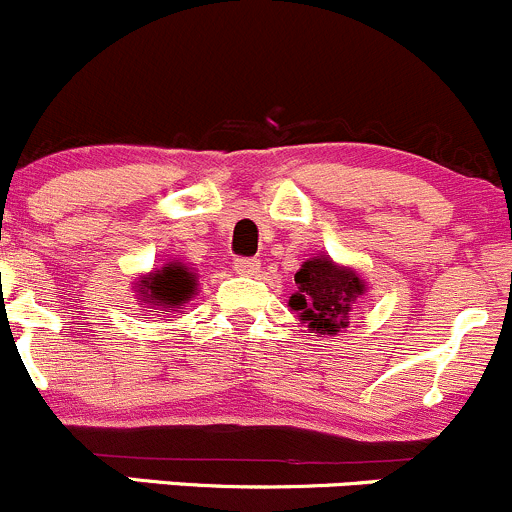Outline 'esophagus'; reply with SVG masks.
<instances>
[{"instance_id": "obj_1", "label": "esophagus", "mask_w": 512, "mask_h": 512, "mask_svg": "<svg viewBox=\"0 0 512 512\" xmlns=\"http://www.w3.org/2000/svg\"><path fill=\"white\" fill-rule=\"evenodd\" d=\"M235 272L242 277L257 275V272H260V260H255V257H237Z\"/></svg>"}]
</instances>
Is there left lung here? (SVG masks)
<instances>
[{
	"mask_svg": "<svg viewBox=\"0 0 512 512\" xmlns=\"http://www.w3.org/2000/svg\"><path fill=\"white\" fill-rule=\"evenodd\" d=\"M297 292L289 297V307L299 314L314 334H337L349 327V312L356 299L366 292L364 280L342 267L329 255L309 257L294 275Z\"/></svg>",
	"mask_w": 512,
	"mask_h": 512,
	"instance_id": "8db88e82",
	"label": "left lung"
}]
</instances>
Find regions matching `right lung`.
Returning a JSON list of instances; mask_svg holds the SVG:
<instances>
[{
  "label": "right lung",
  "mask_w": 512,
  "mask_h": 512,
  "mask_svg": "<svg viewBox=\"0 0 512 512\" xmlns=\"http://www.w3.org/2000/svg\"><path fill=\"white\" fill-rule=\"evenodd\" d=\"M138 294L143 302H151L160 312L180 309L195 294V275L180 262L160 267L138 280Z\"/></svg>",
  "instance_id": "1"
}]
</instances>
